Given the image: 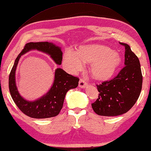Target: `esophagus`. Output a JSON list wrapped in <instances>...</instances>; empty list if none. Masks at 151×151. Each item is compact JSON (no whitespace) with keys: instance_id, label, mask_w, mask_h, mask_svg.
<instances>
[{"instance_id":"esophagus-1","label":"esophagus","mask_w":151,"mask_h":151,"mask_svg":"<svg viewBox=\"0 0 151 151\" xmlns=\"http://www.w3.org/2000/svg\"><path fill=\"white\" fill-rule=\"evenodd\" d=\"M87 85V83L83 79H81L79 80V86L81 88H84Z\"/></svg>"}]
</instances>
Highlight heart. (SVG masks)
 <instances>
[{"label":"heart","mask_w":151,"mask_h":151,"mask_svg":"<svg viewBox=\"0 0 151 151\" xmlns=\"http://www.w3.org/2000/svg\"><path fill=\"white\" fill-rule=\"evenodd\" d=\"M122 58L119 53L101 45H87L79 47L77 52L71 49L65 51L63 64L72 72L83 68V62L91 63L90 72L98 80H107L114 75Z\"/></svg>","instance_id":"obj_1"}]
</instances>
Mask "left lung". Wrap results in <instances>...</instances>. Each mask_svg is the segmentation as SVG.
Here are the masks:
<instances>
[{
    "mask_svg": "<svg viewBox=\"0 0 151 151\" xmlns=\"http://www.w3.org/2000/svg\"><path fill=\"white\" fill-rule=\"evenodd\" d=\"M120 44L125 47V67L113 79L97 85L99 97L91 107L99 115L114 116L126 113L141 92L142 74L139 59L127 44Z\"/></svg>",
    "mask_w": 151,
    "mask_h": 151,
    "instance_id": "obj_1",
    "label": "left lung"
}]
</instances>
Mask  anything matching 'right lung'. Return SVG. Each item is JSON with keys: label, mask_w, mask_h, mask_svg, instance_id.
Segmentation results:
<instances>
[{"label": "right lung", "mask_w": 151, "mask_h": 151, "mask_svg": "<svg viewBox=\"0 0 151 151\" xmlns=\"http://www.w3.org/2000/svg\"><path fill=\"white\" fill-rule=\"evenodd\" d=\"M32 50H36L49 55L55 63L60 65L63 52L60 47L48 42H30L25 45L14 61L9 77V89L13 101L22 111L31 118L47 119L57 116L63 108L66 93L78 86L79 79L67 73L63 69L55 70L52 86L43 96L35 101H27L18 92L16 84V70L21 56Z\"/></svg>", "instance_id": "1"}]
</instances>
